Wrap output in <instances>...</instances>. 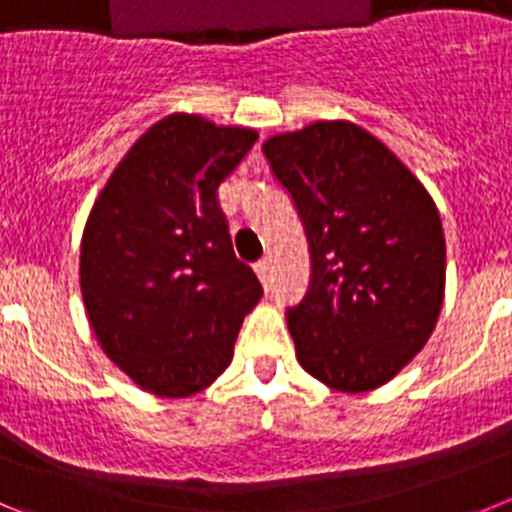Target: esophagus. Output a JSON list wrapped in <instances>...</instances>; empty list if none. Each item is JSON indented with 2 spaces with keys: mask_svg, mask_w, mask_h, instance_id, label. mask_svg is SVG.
<instances>
[{
  "mask_svg": "<svg viewBox=\"0 0 512 512\" xmlns=\"http://www.w3.org/2000/svg\"><path fill=\"white\" fill-rule=\"evenodd\" d=\"M256 274H259L261 284H264V287H269V284H271V261L261 259L259 264H256Z\"/></svg>",
  "mask_w": 512,
  "mask_h": 512,
  "instance_id": "esophagus-1",
  "label": "esophagus"
}]
</instances>
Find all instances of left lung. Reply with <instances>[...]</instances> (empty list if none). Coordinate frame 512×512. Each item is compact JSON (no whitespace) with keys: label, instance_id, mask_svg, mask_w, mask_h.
Returning <instances> with one entry per match:
<instances>
[{"label":"left lung","instance_id":"8db88e82","mask_svg":"<svg viewBox=\"0 0 512 512\" xmlns=\"http://www.w3.org/2000/svg\"><path fill=\"white\" fill-rule=\"evenodd\" d=\"M310 243V289L287 310L302 369L369 392L413 361L436 328L446 238L413 171L348 120H318L261 146Z\"/></svg>","mask_w":512,"mask_h":512}]
</instances>
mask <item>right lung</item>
Returning a JSON list of instances; mask_svg holds the SVG:
<instances>
[{"instance_id": "add662e5", "label": "right lung", "mask_w": 512, "mask_h": 512, "mask_svg": "<svg viewBox=\"0 0 512 512\" xmlns=\"http://www.w3.org/2000/svg\"><path fill=\"white\" fill-rule=\"evenodd\" d=\"M259 133L174 112L115 166L81 235V297L99 346L158 397H189L228 369L264 289L235 259L217 187Z\"/></svg>"}]
</instances>
